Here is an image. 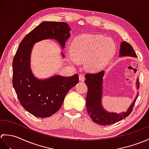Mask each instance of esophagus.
I'll return each instance as SVG.
<instances>
[{"label": "esophagus", "instance_id": "1", "mask_svg": "<svg viewBox=\"0 0 149 149\" xmlns=\"http://www.w3.org/2000/svg\"><path fill=\"white\" fill-rule=\"evenodd\" d=\"M79 81L81 82H83L85 80V77L84 76L83 74H79Z\"/></svg>", "mask_w": 149, "mask_h": 149}]
</instances>
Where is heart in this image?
I'll use <instances>...</instances> for the list:
<instances>
[{
	"label": "heart",
	"mask_w": 149,
	"mask_h": 149,
	"mask_svg": "<svg viewBox=\"0 0 149 149\" xmlns=\"http://www.w3.org/2000/svg\"><path fill=\"white\" fill-rule=\"evenodd\" d=\"M72 50H66L69 61L78 65L85 61V67L88 70H102L115 56L116 46L110 38L100 34H83L74 40Z\"/></svg>",
	"instance_id": "1"
}]
</instances>
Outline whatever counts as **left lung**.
I'll return each mask as SVG.
<instances>
[{
  "instance_id": "1",
  "label": "left lung",
  "mask_w": 149,
  "mask_h": 149,
  "mask_svg": "<svg viewBox=\"0 0 149 149\" xmlns=\"http://www.w3.org/2000/svg\"><path fill=\"white\" fill-rule=\"evenodd\" d=\"M119 53L120 57L131 56L137 58L136 54L132 47L127 42H122L120 44ZM104 75V70L95 74L85 75V83L88 86L86 106L88 115L93 122L101 125H107L118 122L130 115L138 98V93L127 111L120 113L107 111L102 105ZM136 84L137 85L138 88H140L138 79H137Z\"/></svg>"
}]
</instances>
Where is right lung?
Returning a JSON list of instances; mask_svg holds the SVG:
<instances>
[{"instance_id":"right-lung-1","label":"right lung","mask_w":149,"mask_h":149,"mask_svg":"<svg viewBox=\"0 0 149 149\" xmlns=\"http://www.w3.org/2000/svg\"><path fill=\"white\" fill-rule=\"evenodd\" d=\"M70 30L65 22H43L24 37L13 60V86L18 99L25 109L36 117L46 118L58 111L66 95L78 83L79 77L77 74L56 75L45 79L34 77L30 67L33 45L40 41L53 39L63 49Z\"/></svg>"}]
</instances>
